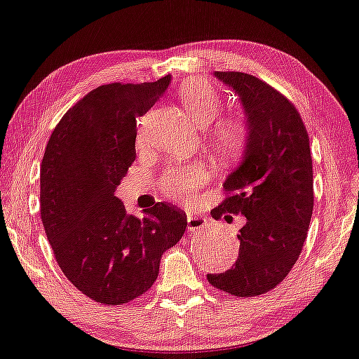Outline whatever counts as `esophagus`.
Instances as JSON below:
<instances>
[{
	"label": "esophagus",
	"instance_id": "1",
	"mask_svg": "<svg viewBox=\"0 0 359 359\" xmlns=\"http://www.w3.org/2000/svg\"><path fill=\"white\" fill-rule=\"evenodd\" d=\"M206 219L198 217V215H187V229L189 233H197L201 228H205Z\"/></svg>",
	"mask_w": 359,
	"mask_h": 359
}]
</instances>
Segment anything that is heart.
Wrapping results in <instances>:
<instances>
[{
    "instance_id": "b5f03b06",
    "label": "heart",
    "mask_w": 359,
    "mask_h": 359,
    "mask_svg": "<svg viewBox=\"0 0 359 359\" xmlns=\"http://www.w3.org/2000/svg\"><path fill=\"white\" fill-rule=\"evenodd\" d=\"M181 104L184 107L189 118L198 128H208L209 139H211L215 150L222 154H233L241 151L247 144L250 128L247 120L241 114H229L219 118L220 97L211 84L203 79H189L180 87ZM137 145L144 147L145 139L142 133L137 134ZM209 180L208 170L200 164L187 167H172L162 173L159 184L165 197L180 203H191L200 192V189Z\"/></svg>"
}]
</instances>
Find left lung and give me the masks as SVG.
I'll use <instances>...</instances> for the list:
<instances>
[{"mask_svg":"<svg viewBox=\"0 0 359 359\" xmlns=\"http://www.w3.org/2000/svg\"><path fill=\"white\" fill-rule=\"evenodd\" d=\"M214 76L239 97L250 128L238 167L223 187L231 195L211 212L245 215L239 258L208 281L238 297H255L285 280L302 253L314 206L309 137L294 104L264 81L241 72Z\"/></svg>","mask_w":359,"mask_h":359,"instance_id":"obj_1","label":"left lung"}]
</instances>
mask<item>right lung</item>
<instances>
[{
	"mask_svg": "<svg viewBox=\"0 0 359 359\" xmlns=\"http://www.w3.org/2000/svg\"><path fill=\"white\" fill-rule=\"evenodd\" d=\"M156 83L106 84L65 112L40 168V215L60 270L89 299L120 305L156 281L162 253L186 231L184 212L168 203L126 212L117 187L136 159V117L164 95Z\"/></svg>",
	"mask_w": 359,
	"mask_h": 359,
	"instance_id": "1",
	"label": "right lung"
}]
</instances>
